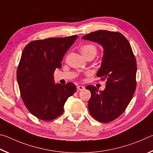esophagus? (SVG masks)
Returning <instances> with one entry per match:
<instances>
[{"label": "esophagus", "instance_id": "34e87169", "mask_svg": "<svg viewBox=\"0 0 153 153\" xmlns=\"http://www.w3.org/2000/svg\"><path fill=\"white\" fill-rule=\"evenodd\" d=\"M77 89L81 91V90H84L85 89V87L83 86H77Z\"/></svg>", "mask_w": 153, "mask_h": 153}]
</instances>
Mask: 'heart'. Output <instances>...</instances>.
Here are the masks:
<instances>
[{"instance_id":"heart-1","label":"heart","mask_w":153,"mask_h":153,"mask_svg":"<svg viewBox=\"0 0 153 153\" xmlns=\"http://www.w3.org/2000/svg\"><path fill=\"white\" fill-rule=\"evenodd\" d=\"M80 51L84 56H86L89 55H96L97 53V48L92 44H84L80 47Z\"/></svg>"}]
</instances>
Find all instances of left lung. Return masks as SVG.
<instances>
[{
	"mask_svg": "<svg viewBox=\"0 0 153 153\" xmlns=\"http://www.w3.org/2000/svg\"><path fill=\"white\" fill-rule=\"evenodd\" d=\"M83 39L97 42L104 48L101 67L97 77L106 81L103 91L90 85L88 110L102 123L111 122L126 109L136 88L137 64L128 40L121 33L98 30L84 36Z\"/></svg>",
	"mask_w": 153,
	"mask_h": 153,
	"instance_id": "obj_1",
	"label": "left lung"
}]
</instances>
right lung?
I'll use <instances>...</instances> for the list:
<instances>
[{
    "label": "right lung",
    "instance_id": "right-lung-1",
    "mask_svg": "<svg viewBox=\"0 0 153 153\" xmlns=\"http://www.w3.org/2000/svg\"><path fill=\"white\" fill-rule=\"evenodd\" d=\"M77 38L74 35L33 40L22 52L17 71L21 97L28 111L40 120L59 117L67 98L76 92L71 82L55 84L53 75Z\"/></svg>",
    "mask_w": 153,
    "mask_h": 153
}]
</instances>
